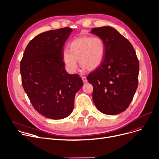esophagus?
<instances>
[{
    "mask_svg": "<svg viewBox=\"0 0 159 159\" xmlns=\"http://www.w3.org/2000/svg\"><path fill=\"white\" fill-rule=\"evenodd\" d=\"M81 78H82V80H83V81H84V84H85V83L87 82V78L85 76H82Z\"/></svg>",
    "mask_w": 159,
    "mask_h": 159,
    "instance_id": "esophagus-1",
    "label": "esophagus"
}]
</instances>
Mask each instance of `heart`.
<instances>
[{
	"label": "heart",
	"mask_w": 159,
	"mask_h": 159,
	"mask_svg": "<svg viewBox=\"0 0 159 159\" xmlns=\"http://www.w3.org/2000/svg\"><path fill=\"white\" fill-rule=\"evenodd\" d=\"M105 44L99 37L81 36L74 39L69 44V50L63 52V61L66 70L74 73L80 65L88 70H94L103 61Z\"/></svg>",
	"instance_id": "heart-1"
}]
</instances>
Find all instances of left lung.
<instances>
[{"label": "left lung", "instance_id": "obj_1", "mask_svg": "<svg viewBox=\"0 0 159 159\" xmlns=\"http://www.w3.org/2000/svg\"><path fill=\"white\" fill-rule=\"evenodd\" d=\"M90 33L105 44L102 63L87 78L93 86V102L103 114L115 115L129 107L137 90L139 60L131 43L116 29L102 26Z\"/></svg>", "mask_w": 159, "mask_h": 159}]
</instances>
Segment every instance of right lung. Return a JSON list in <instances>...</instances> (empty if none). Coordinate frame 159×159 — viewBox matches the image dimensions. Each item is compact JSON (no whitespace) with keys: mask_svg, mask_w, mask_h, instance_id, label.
<instances>
[{"mask_svg":"<svg viewBox=\"0 0 159 159\" xmlns=\"http://www.w3.org/2000/svg\"><path fill=\"white\" fill-rule=\"evenodd\" d=\"M72 32L63 28L41 33L28 44L20 65L22 85L34 109L52 120L69 116L84 83L65 69V43Z\"/></svg>","mask_w":159,"mask_h":159,"instance_id":"right-lung-1","label":"right lung"}]
</instances>
